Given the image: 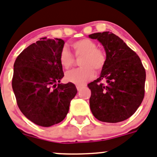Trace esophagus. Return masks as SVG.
Instances as JSON below:
<instances>
[{"label":"esophagus","instance_id":"34e87169","mask_svg":"<svg viewBox=\"0 0 157 157\" xmlns=\"http://www.w3.org/2000/svg\"><path fill=\"white\" fill-rule=\"evenodd\" d=\"M85 87V85H77V89L78 90V91H80V89L83 88V87Z\"/></svg>","mask_w":157,"mask_h":157}]
</instances>
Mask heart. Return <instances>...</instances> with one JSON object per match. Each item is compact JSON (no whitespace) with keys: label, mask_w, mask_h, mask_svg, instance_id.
<instances>
[{"label":"heart","mask_w":157,"mask_h":157,"mask_svg":"<svg viewBox=\"0 0 157 157\" xmlns=\"http://www.w3.org/2000/svg\"><path fill=\"white\" fill-rule=\"evenodd\" d=\"M72 47L77 57L83 56L80 65L81 68L72 70L66 74L67 81L83 85L94 76V70L101 71L106 61L105 52L97 48L94 41L88 38H84L72 43ZM59 61L66 70L71 68L74 63V57L67 47H63L59 54Z\"/></svg>","instance_id":"b5f03b06"}]
</instances>
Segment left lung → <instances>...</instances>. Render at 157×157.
<instances>
[{"label": "left lung", "mask_w": 157, "mask_h": 157, "mask_svg": "<svg viewBox=\"0 0 157 157\" xmlns=\"http://www.w3.org/2000/svg\"><path fill=\"white\" fill-rule=\"evenodd\" d=\"M89 37L97 39L106 53L100 77L87 84L91 91V113L102 122L125 121L135 113L144 98L145 68L138 55L114 33H95Z\"/></svg>", "instance_id": "1"}]
</instances>
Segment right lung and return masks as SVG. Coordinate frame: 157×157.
Segmentation results:
<instances>
[{
	"mask_svg": "<svg viewBox=\"0 0 157 157\" xmlns=\"http://www.w3.org/2000/svg\"><path fill=\"white\" fill-rule=\"evenodd\" d=\"M64 40L40 38L15 59L12 85L21 112L41 127L63 121L77 93L73 83L60 84L64 77L59 54Z\"/></svg>",
	"mask_w": 157,
	"mask_h": 157,
	"instance_id": "obj_1",
	"label": "right lung"
}]
</instances>
